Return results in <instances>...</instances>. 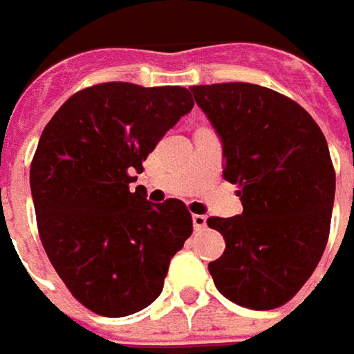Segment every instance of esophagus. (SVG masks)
<instances>
[{
	"mask_svg": "<svg viewBox=\"0 0 354 354\" xmlns=\"http://www.w3.org/2000/svg\"><path fill=\"white\" fill-rule=\"evenodd\" d=\"M192 224H194V230H204L206 228V216L204 214H194Z\"/></svg>",
	"mask_w": 354,
	"mask_h": 354,
	"instance_id": "34e87169",
	"label": "esophagus"
}]
</instances>
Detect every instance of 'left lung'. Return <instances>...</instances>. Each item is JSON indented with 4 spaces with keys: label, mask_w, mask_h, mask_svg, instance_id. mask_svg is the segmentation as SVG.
Masks as SVG:
<instances>
[{
    "label": "left lung",
    "mask_w": 354,
    "mask_h": 354,
    "mask_svg": "<svg viewBox=\"0 0 354 354\" xmlns=\"http://www.w3.org/2000/svg\"><path fill=\"white\" fill-rule=\"evenodd\" d=\"M222 140L224 178L242 214L210 216L226 240L208 264L228 301L254 310L288 302L321 260L335 202V168L319 124L290 97L257 84L192 86Z\"/></svg>",
    "instance_id": "1"
}]
</instances>
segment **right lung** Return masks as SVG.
I'll return each instance as SVG.
<instances>
[{"mask_svg":"<svg viewBox=\"0 0 354 354\" xmlns=\"http://www.w3.org/2000/svg\"><path fill=\"white\" fill-rule=\"evenodd\" d=\"M194 106L180 86L108 82L73 94L44 128L30 168L39 239L73 297L126 317L162 292L170 259L192 234L186 204L130 190L142 162Z\"/></svg>","mask_w":354,"mask_h":354,"instance_id":"add662e5","label":"right lung"}]
</instances>
